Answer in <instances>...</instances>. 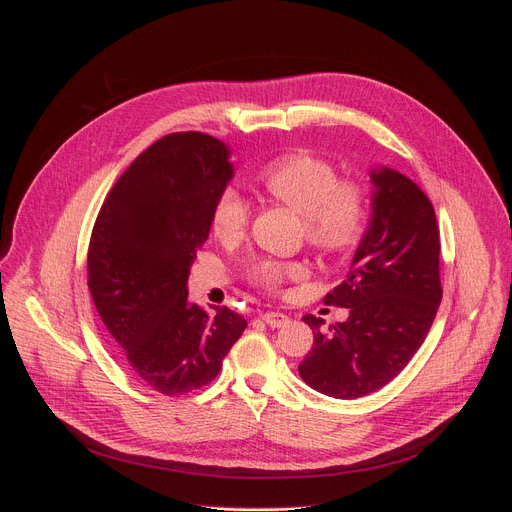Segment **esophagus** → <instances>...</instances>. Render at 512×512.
Returning <instances> with one entry per match:
<instances>
[{"instance_id": "obj_1", "label": "esophagus", "mask_w": 512, "mask_h": 512, "mask_svg": "<svg viewBox=\"0 0 512 512\" xmlns=\"http://www.w3.org/2000/svg\"><path fill=\"white\" fill-rule=\"evenodd\" d=\"M261 319L265 321L267 326L270 328H282V326H286L288 324V315H284V313H280V311H267V313H263L261 315Z\"/></svg>"}]
</instances>
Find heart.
Here are the masks:
<instances>
[{
	"mask_svg": "<svg viewBox=\"0 0 512 512\" xmlns=\"http://www.w3.org/2000/svg\"><path fill=\"white\" fill-rule=\"evenodd\" d=\"M267 195L303 213L305 236L311 247L338 253L353 245L365 222V193L353 180H340L338 172L311 153H290L261 172ZM211 232L222 240H236L247 230L249 205L232 186L215 197L209 215ZM305 274L299 261L259 259L249 267L251 280L267 290Z\"/></svg>",
	"mask_w": 512,
	"mask_h": 512,
	"instance_id": "1",
	"label": "heart"
}]
</instances>
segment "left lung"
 Returning a JSON list of instances; mask_svg holds the SVG:
<instances>
[{"mask_svg":"<svg viewBox=\"0 0 512 512\" xmlns=\"http://www.w3.org/2000/svg\"><path fill=\"white\" fill-rule=\"evenodd\" d=\"M373 213L346 280L324 303L348 319L324 330L305 315L313 346L299 365L305 384L351 400L384 388L407 367L434 324L442 301L440 230L434 205L396 170L371 172Z\"/></svg>","mask_w":512,"mask_h":512,"instance_id":"left-lung-1","label":"left lung"}]
</instances>
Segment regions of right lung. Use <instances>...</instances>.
Returning a JSON list of instances; mask_svg holds the SVG:
<instances>
[{"label": "right lung", "mask_w": 512, "mask_h": 512, "mask_svg": "<svg viewBox=\"0 0 512 512\" xmlns=\"http://www.w3.org/2000/svg\"><path fill=\"white\" fill-rule=\"evenodd\" d=\"M228 147L172 132L132 161L95 220L87 272L95 309L122 357L151 390L207 386L247 319L188 303L191 263L209 236L211 205L232 178Z\"/></svg>", "instance_id": "add662e5"}]
</instances>
